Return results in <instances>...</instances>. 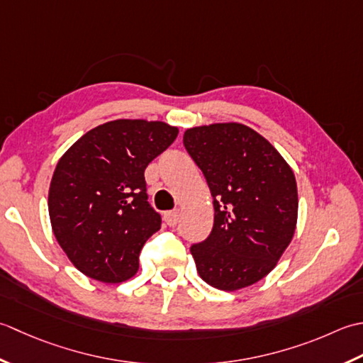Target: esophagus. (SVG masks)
<instances>
[{
	"instance_id": "esophagus-1",
	"label": "esophagus",
	"mask_w": 363,
	"mask_h": 363,
	"mask_svg": "<svg viewBox=\"0 0 363 363\" xmlns=\"http://www.w3.org/2000/svg\"><path fill=\"white\" fill-rule=\"evenodd\" d=\"M179 219H180V213L177 211V210L164 213V220H166V224H167L169 227L177 225V223H179Z\"/></svg>"
}]
</instances>
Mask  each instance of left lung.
Masks as SVG:
<instances>
[{
    "instance_id": "obj_1",
    "label": "left lung",
    "mask_w": 363,
    "mask_h": 363,
    "mask_svg": "<svg viewBox=\"0 0 363 363\" xmlns=\"http://www.w3.org/2000/svg\"><path fill=\"white\" fill-rule=\"evenodd\" d=\"M183 144L203 172L214 206L208 238L191 246L199 276L224 291L258 282L294 235L298 188L291 167L241 123L189 128Z\"/></svg>"
}]
</instances>
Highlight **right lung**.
Listing matches in <instances>:
<instances>
[{"label":"right lung","instance_id":"add662e5","mask_svg":"<svg viewBox=\"0 0 363 363\" xmlns=\"http://www.w3.org/2000/svg\"><path fill=\"white\" fill-rule=\"evenodd\" d=\"M179 128L119 119L87 131L62 155L48 192L53 233L87 277L119 284L139 268L145 241L161 228L144 171Z\"/></svg>","mask_w":363,"mask_h":363}]
</instances>
